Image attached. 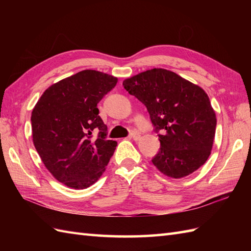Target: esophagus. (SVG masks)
<instances>
[{
  "label": "esophagus",
  "instance_id": "1",
  "mask_svg": "<svg viewBox=\"0 0 251 251\" xmlns=\"http://www.w3.org/2000/svg\"><path fill=\"white\" fill-rule=\"evenodd\" d=\"M139 137H140V134L138 131H132L129 135V138H131V139H134V140H138L139 139Z\"/></svg>",
  "mask_w": 251,
  "mask_h": 251
}]
</instances>
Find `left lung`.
<instances>
[{"instance_id": "1", "label": "left lung", "mask_w": 251, "mask_h": 251, "mask_svg": "<svg viewBox=\"0 0 251 251\" xmlns=\"http://www.w3.org/2000/svg\"><path fill=\"white\" fill-rule=\"evenodd\" d=\"M123 86L147 106L161 148L152 163L179 179L199 169L210 155L217 119L205 90L165 69L126 78Z\"/></svg>"}]
</instances>
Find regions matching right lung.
Here are the masks:
<instances>
[{"label": "right lung", "instance_id": "obj_1", "mask_svg": "<svg viewBox=\"0 0 251 251\" xmlns=\"http://www.w3.org/2000/svg\"><path fill=\"white\" fill-rule=\"evenodd\" d=\"M116 83L106 73L83 70L52 84L32 111L36 151L49 172L69 188L94 184L113 155L117 142L106 140L108 128L97 104Z\"/></svg>", "mask_w": 251, "mask_h": 251}]
</instances>
